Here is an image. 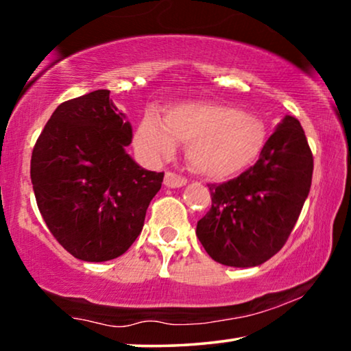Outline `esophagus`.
Listing matches in <instances>:
<instances>
[{
	"label": "esophagus",
	"instance_id": "1",
	"mask_svg": "<svg viewBox=\"0 0 351 351\" xmlns=\"http://www.w3.org/2000/svg\"><path fill=\"white\" fill-rule=\"evenodd\" d=\"M186 184V179L184 176L176 174V172H166L165 176V185L169 188H179Z\"/></svg>",
	"mask_w": 351,
	"mask_h": 351
}]
</instances>
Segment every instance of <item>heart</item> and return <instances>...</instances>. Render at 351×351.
Masks as SVG:
<instances>
[{
  "mask_svg": "<svg viewBox=\"0 0 351 351\" xmlns=\"http://www.w3.org/2000/svg\"><path fill=\"white\" fill-rule=\"evenodd\" d=\"M186 145L190 165L210 179H226L245 171L260 158L267 142L261 117L213 101L172 104L165 119L147 114L136 130L134 142L145 158H167Z\"/></svg>",
  "mask_w": 351,
  "mask_h": 351,
  "instance_id": "1",
  "label": "heart"
}]
</instances>
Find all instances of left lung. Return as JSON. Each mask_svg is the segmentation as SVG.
Returning <instances> with one entry per match:
<instances>
[{
  "mask_svg": "<svg viewBox=\"0 0 351 351\" xmlns=\"http://www.w3.org/2000/svg\"><path fill=\"white\" fill-rule=\"evenodd\" d=\"M313 155L299 120L287 115L260 158L236 179L209 184L212 206L196 236L213 261L260 266L285 245L311 191Z\"/></svg>",
  "mask_w": 351,
  "mask_h": 351,
  "instance_id": "1",
  "label": "left lung"
}]
</instances>
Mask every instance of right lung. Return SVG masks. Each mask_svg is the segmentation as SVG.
Segmentation results:
<instances>
[{
  "label": "right lung",
  "instance_id": "1",
  "mask_svg": "<svg viewBox=\"0 0 351 351\" xmlns=\"http://www.w3.org/2000/svg\"><path fill=\"white\" fill-rule=\"evenodd\" d=\"M109 93L96 90L60 104L32 154L45 225L66 252L91 263L128 250L165 177L142 169L125 152L133 130Z\"/></svg>",
  "mask_w": 351,
  "mask_h": 351
}]
</instances>
